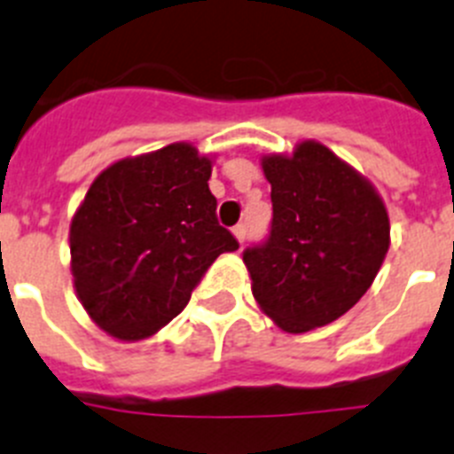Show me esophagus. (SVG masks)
I'll list each match as a JSON object with an SVG mask.
<instances>
[{"label":"esophagus","mask_w":454,"mask_h":454,"mask_svg":"<svg viewBox=\"0 0 454 454\" xmlns=\"http://www.w3.org/2000/svg\"><path fill=\"white\" fill-rule=\"evenodd\" d=\"M231 231H234V236H236V239H239V243H243V240H246V234H247V224L246 223H239Z\"/></svg>","instance_id":"1"}]
</instances>
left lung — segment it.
<instances>
[{
	"instance_id": "obj_1",
	"label": "left lung",
	"mask_w": 454,
	"mask_h": 454,
	"mask_svg": "<svg viewBox=\"0 0 454 454\" xmlns=\"http://www.w3.org/2000/svg\"><path fill=\"white\" fill-rule=\"evenodd\" d=\"M270 234L243 252L252 295L284 332L323 327L371 288L388 252V214L368 179L316 140L263 156Z\"/></svg>"
}]
</instances>
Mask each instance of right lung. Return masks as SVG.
Here are the masks:
<instances>
[{"mask_svg":"<svg viewBox=\"0 0 454 454\" xmlns=\"http://www.w3.org/2000/svg\"><path fill=\"white\" fill-rule=\"evenodd\" d=\"M211 159L188 143L108 166L70 224L74 288L95 323L140 340L170 323L239 240L215 218Z\"/></svg>","mask_w":454,"mask_h":454,"instance_id":"obj_1","label":"right lung"}]
</instances>
